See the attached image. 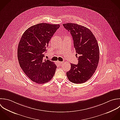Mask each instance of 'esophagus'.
I'll return each mask as SVG.
<instances>
[{"mask_svg": "<svg viewBox=\"0 0 120 120\" xmlns=\"http://www.w3.org/2000/svg\"><path fill=\"white\" fill-rule=\"evenodd\" d=\"M57 63H58V64H63V62H60V61H57Z\"/></svg>", "mask_w": 120, "mask_h": 120, "instance_id": "34e87169", "label": "esophagus"}]
</instances>
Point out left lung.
I'll return each mask as SVG.
<instances>
[{
	"label": "left lung",
	"mask_w": 120,
	"mask_h": 120,
	"mask_svg": "<svg viewBox=\"0 0 120 120\" xmlns=\"http://www.w3.org/2000/svg\"><path fill=\"white\" fill-rule=\"evenodd\" d=\"M63 26L71 34L76 53L79 55L78 64H71V68L66 72L67 78L73 83H84L92 77L99 64L97 41L91 31L85 26L71 23L64 24Z\"/></svg>",
	"instance_id": "left-lung-1"
}]
</instances>
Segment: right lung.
Segmentation results:
<instances>
[{"mask_svg": "<svg viewBox=\"0 0 120 120\" xmlns=\"http://www.w3.org/2000/svg\"><path fill=\"white\" fill-rule=\"evenodd\" d=\"M59 24L39 23L23 33L18 47V59L25 74L33 82L44 84L53 77L56 65L49 60H43L46 48Z\"/></svg>", "mask_w": 120, "mask_h": 120, "instance_id": "add662e5", "label": "right lung"}]
</instances>
